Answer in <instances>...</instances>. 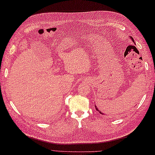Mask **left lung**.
Returning a JSON list of instances; mask_svg holds the SVG:
<instances>
[{"label": "left lung", "instance_id": "1", "mask_svg": "<svg viewBox=\"0 0 155 155\" xmlns=\"http://www.w3.org/2000/svg\"><path fill=\"white\" fill-rule=\"evenodd\" d=\"M131 37V39H132V41H134V39H133V38H132L131 37ZM95 107H96V110H97V107H96V106H95ZM98 111H99V110H98ZM100 112V113H101V114H102V113H101V112Z\"/></svg>", "mask_w": 155, "mask_h": 155}]
</instances>
